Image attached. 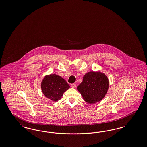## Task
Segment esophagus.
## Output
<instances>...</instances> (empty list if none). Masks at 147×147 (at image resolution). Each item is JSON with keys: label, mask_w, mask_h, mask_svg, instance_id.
Listing matches in <instances>:
<instances>
[{"label": "esophagus", "mask_w": 147, "mask_h": 147, "mask_svg": "<svg viewBox=\"0 0 147 147\" xmlns=\"http://www.w3.org/2000/svg\"><path fill=\"white\" fill-rule=\"evenodd\" d=\"M70 86L72 88H75L76 87V85L75 84H71L70 85Z\"/></svg>", "instance_id": "1"}]
</instances>
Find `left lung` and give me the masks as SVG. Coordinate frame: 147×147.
Returning <instances> with one entry per match:
<instances>
[{"label": "left lung", "mask_w": 147, "mask_h": 147, "mask_svg": "<svg viewBox=\"0 0 147 147\" xmlns=\"http://www.w3.org/2000/svg\"><path fill=\"white\" fill-rule=\"evenodd\" d=\"M109 88V80L105 73L91 71L85 74L83 82L77 86L84 101L95 104L105 98Z\"/></svg>", "instance_id": "8db88e82"}]
</instances>
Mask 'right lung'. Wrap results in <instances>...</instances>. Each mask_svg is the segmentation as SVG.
<instances>
[{"label":"right lung","instance_id":"obj_1","mask_svg":"<svg viewBox=\"0 0 147 147\" xmlns=\"http://www.w3.org/2000/svg\"><path fill=\"white\" fill-rule=\"evenodd\" d=\"M42 92L46 98L57 102L63 96L64 92L70 88L65 79L59 75H46L41 83Z\"/></svg>","mask_w":147,"mask_h":147}]
</instances>
